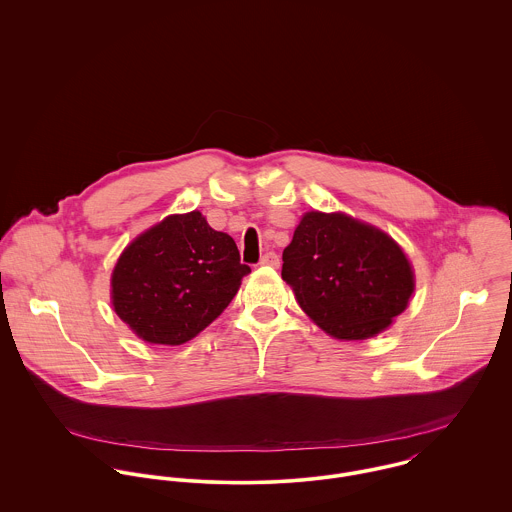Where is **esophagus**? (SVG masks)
Masks as SVG:
<instances>
[{
	"mask_svg": "<svg viewBox=\"0 0 512 512\" xmlns=\"http://www.w3.org/2000/svg\"><path fill=\"white\" fill-rule=\"evenodd\" d=\"M260 266H270V268H278L280 266V258L276 252H268L262 256L260 260Z\"/></svg>",
	"mask_w": 512,
	"mask_h": 512,
	"instance_id": "esophagus-1",
	"label": "esophagus"
}]
</instances>
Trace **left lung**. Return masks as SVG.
I'll list each match as a JSON object with an SVG mask.
<instances>
[{
	"label": "left lung",
	"instance_id": "left-lung-1",
	"mask_svg": "<svg viewBox=\"0 0 512 512\" xmlns=\"http://www.w3.org/2000/svg\"><path fill=\"white\" fill-rule=\"evenodd\" d=\"M282 278L307 317L339 341L386 331L416 290L412 262L382 228L347 213H303Z\"/></svg>",
	"mask_w": 512,
	"mask_h": 512
}]
</instances>
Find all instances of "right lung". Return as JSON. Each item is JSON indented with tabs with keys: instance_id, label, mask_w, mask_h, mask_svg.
<instances>
[{
	"instance_id": "1",
	"label": "right lung",
	"mask_w": 512,
	"mask_h": 512,
	"mask_svg": "<svg viewBox=\"0 0 512 512\" xmlns=\"http://www.w3.org/2000/svg\"><path fill=\"white\" fill-rule=\"evenodd\" d=\"M246 274L232 236L211 228L201 211L169 215L122 250L110 301L136 337L177 347L219 317Z\"/></svg>"
}]
</instances>
